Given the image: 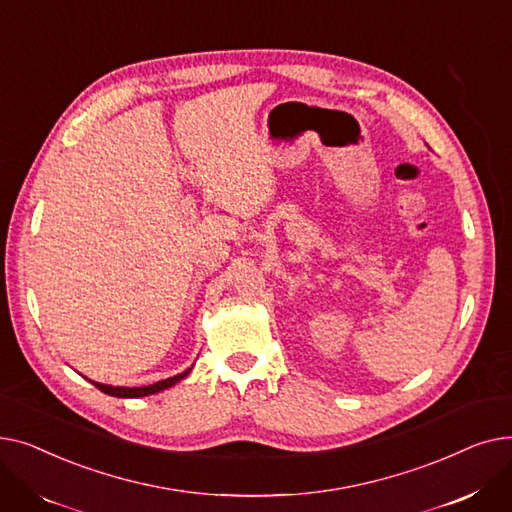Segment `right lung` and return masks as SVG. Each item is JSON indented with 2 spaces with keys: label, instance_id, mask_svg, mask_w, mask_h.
Masks as SVG:
<instances>
[{
  "label": "right lung",
  "instance_id": "add662e5",
  "mask_svg": "<svg viewBox=\"0 0 512 512\" xmlns=\"http://www.w3.org/2000/svg\"><path fill=\"white\" fill-rule=\"evenodd\" d=\"M188 371H191V369H186L184 373L174 375V378L161 380V382H155V384L143 386V388H120V386H105V384H97V382H93V384H95V388H99L103 394L118 396V398H139V396H149V394H155V392H159V390H166V388L174 386L176 382H180L182 378H186Z\"/></svg>",
  "mask_w": 512,
  "mask_h": 512
}]
</instances>
